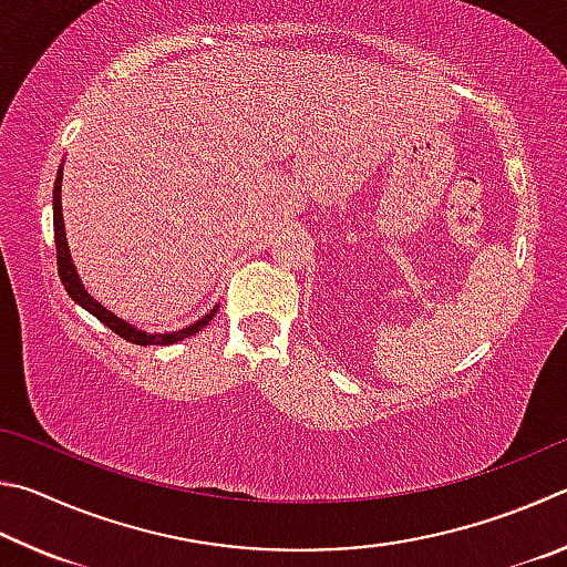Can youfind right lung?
<instances>
[{
    "mask_svg": "<svg viewBox=\"0 0 567 567\" xmlns=\"http://www.w3.org/2000/svg\"><path fill=\"white\" fill-rule=\"evenodd\" d=\"M54 241H56V268H59V278H62L66 293L72 296V299L86 309L92 316H96L99 321H102L106 329H112L116 336H122L124 341L128 343H136V346H156V343H176V341H184L188 336H194L204 329V326L214 319L216 309L208 311L202 321H196L188 326V329L182 331H174V333H146V331H136L134 326H128L126 321L118 319V316L109 313L102 303L94 301L92 296L84 291L82 281H79L76 276V268L72 264V256H69V248H66V236H64V221H62V166H59L56 172V182H54Z\"/></svg>",
    "mask_w": 567,
    "mask_h": 567,
    "instance_id": "obj_1",
    "label": "right lung"
}]
</instances>
